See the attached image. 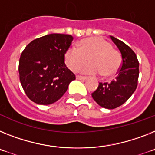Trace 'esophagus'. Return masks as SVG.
Returning a JSON list of instances; mask_svg holds the SVG:
<instances>
[{
  "mask_svg": "<svg viewBox=\"0 0 155 155\" xmlns=\"http://www.w3.org/2000/svg\"><path fill=\"white\" fill-rule=\"evenodd\" d=\"M76 78H77L78 79H79V80H82V81H84V80H86V79H87V77H86V76H76Z\"/></svg>",
  "mask_w": 155,
  "mask_h": 155,
  "instance_id": "esophagus-1",
  "label": "esophagus"
}]
</instances>
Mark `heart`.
<instances>
[{"instance_id": "1", "label": "heart", "mask_w": 155, "mask_h": 155, "mask_svg": "<svg viewBox=\"0 0 155 155\" xmlns=\"http://www.w3.org/2000/svg\"><path fill=\"white\" fill-rule=\"evenodd\" d=\"M64 62L72 72L77 70L88 61L87 64L80 69L88 75L101 73L104 77L115 75L121 65L120 54L112 49L109 43L98 37H90L81 40L79 48L71 46L64 53Z\"/></svg>"}]
</instances>
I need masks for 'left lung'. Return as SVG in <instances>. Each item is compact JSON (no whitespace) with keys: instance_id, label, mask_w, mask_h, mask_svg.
<instances>
[{"instance_id":"left-lung-1","label":"left lung","mask_w":155,"mask_h":155,"mask_svg":"<svg viewBox=\"0 0 155 155\" xmlns=\"http://www.w3.org/2000/svg\"><path fill=\"white\" fill-rule=\"evenodd\" d=\"M122 55V65L115 79L111 83H100L92 97L102 107L114 109L125 103L137 87L139 62L137 55L129 46L111 36Z\"/></svg>"}]
</instances>
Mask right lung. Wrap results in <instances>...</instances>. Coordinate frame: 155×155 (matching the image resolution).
<instances>
[{"instance_id":"obj_1","label":"right lung","mask_w":155,"mask_h":155,"mask_svg":"<svg viewBox=\"0 0 155 155\" xmlns=\"http://www.w3.org/2000/svg\"><path fill=\"white\" fill-rule=\"evenodd\" d=\"M72 40L71 35L52 33L25 47L19 59L18 72L21 87L32 101L43 105L54 103L76 79L64 58Z\"/></svg>"}]
</instances>
